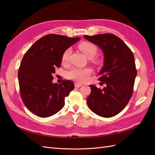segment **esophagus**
<instances>
[{
  "mask_svg": "<svg viewBox=\"0 0 155 155\" xmlns=\"http://www.w3.org/2000/svg\"><path fill=\"white\" fill-rule=\"evenodd\" d=\"M82 85H83V84H81V83H74V86H75L76 88L80 87L82 86Z\"/></svg>",
  "mask_w": 155,
  "mask_h": 155,
  "instance_id": "obj_1",
  "label": "esophagus"
}]
</instances>
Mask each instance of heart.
Masks as SVG:
<instances>
[{
	"mask_svg": "<svg viewBox=\"0 0 155 155\" xmlns=\"http://www.w3.org/2000/svg\"><path fill=\"white\" fill-rule=\"evenodd\" d=\"M78 48L88 58H93L97 52V46L89 42H83L78 45ZM71 48H67L62 55V62L64 64L68 63L69 57L71 53ZM92 73L90 68L75 67L67 72V77L78 83H83L88 81Z\"/></svg>",
	"mask_w": 155,
	"mask_h": 155,
	"instance_id": "obj_1",
	"label": "heart"
}]
</instances>
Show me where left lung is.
<instances>
[{"mask_svg":"<svg viewBox=\"0 0 155 155\" xmlns=\"http://www.w3.org/2000/svg\"><path fill=\"white\" fill-rule=\"evenodd\" d=\"M84 37L98 45L104 52V65L98 79L107 85L103 89L90 85L91 93L87 98V104L98 116L114 117L127 106L133 93L137 71L133 52L113 34Z\"/></svg>","mask_w":155,"mask_h":155,"instance_id":"obj_1","label":"left lung"}]
</instances>
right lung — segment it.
<instances>
[{
    "mask_svg": "<svg viewBox=\"0 0 155 155\" xmlns=\"http://www.w3.org/2000/svg\"><path fill=\"white\" fill-rule=\"evenodd\" d=\"M80 40L63 35H45L32 45L22 58L18 69L20 94L25 107L40 117L61 110L65 97L74 88L72 81L52 83L55 68H60L64 51Z\"/></svg>",
    "mask_w": 155,
    "mask_h": 155,
    "instance_id": "obj_1",
    "label": "right lung"
}]
</instances>
